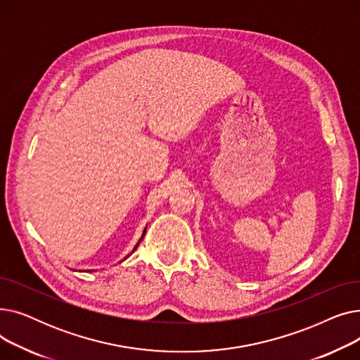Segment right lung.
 <instances>
[{"label":"right lung","mask_w":360,"mask_h":360,"mask_svg":"<svg viewBox=\"0 0 360 360\" xmlns=\"http://www.w3.org/2000/svg\"><path fill=\"white\" fill-rule=\"evenodd\" d=\"M144 235H146V228H144V231H143V235H141V238H140V240H139V242H137V245H136V247H134V250H132V252H134V251H136V250H137V248H139V245H140V242H141V240H143V238H144ZM129 255H131V254H129ZM129 255H127V257H125V258H128V257H129ZM125 258H124V259H125Z\"/></svg>","instance_id":"right-lung-1"}]
</instances>
